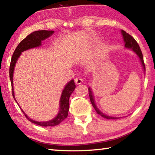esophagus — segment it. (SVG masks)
<instances>
[{
  "label": "esophagus",
  "mask_w": 155,
  "mask_h": 155,
  "mask_svg": "<svg viewBox=\"0 0 155 155\" xmlns=\"http://www.w3.org/2000/svg\"><path fill=\"white\" fill-rule=\"evenodd\" d=\"M74 81H75L76 85H80V84L82 83L83 79L81 78H75Z\"/></svg>",
  "instance_id": "esophagus-1"
}]
</instances>
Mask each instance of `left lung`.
Listing matches in <instances>:
<instances>
[{"mask_svg": "<svg viewBox=\"0 0 155 155\" xmlns=\"http://www.w3.org/2000/svg\"><path fill=\"white\" fill-rule=\"evenodd\" d=\"M121 33H122V35L123 37V40H124V41L125 48L127 49L131 50V51H132L133 52H134L135 53L137 54V56L139 57V59H140V61L141 64V66H142L143 69V72H145L146 68H145V65H144V62H143V54H142V52H141L140 46H139V45H138L137 42L135 41V39L133 38L132 36L130 35L129 34L126 33L124 31L121 30ZM88 90H89V96H90L91 103V104H92V106L94 107V109L96 110L97 114L101 115L102 117H103L106 119H113V120L114 119L115 120V119H118L121 117H120L111 116V115H107L102 112L101 110L98 108V107H97V105L96 104L95 99H94V94H93V91L90 87H88Z\"/></svg>", "mask_w": 155, "mask_h": 155, "instance_id": "obj_1", "label": "left lung"}]
</instances>
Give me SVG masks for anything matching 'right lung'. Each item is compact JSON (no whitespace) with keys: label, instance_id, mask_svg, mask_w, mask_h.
I'll return each mask as SVG.
<instances>
[{"label":"right lung","instance_id":"right-lung-1","mask_svg":"<svg viewBox=\"0 0 155 155\" xmlns=\"http://www.w3.org/2000/svg\"><path fill=\"white\" fill-rule=\"evenodd\" d=\"M54 32L53 31H45V30H41V31H34L32 33H31L30 35H28L27 38H25L22 41H20V43L18 44L13 54L12 60H11V64H10L9 68V78L10 81L12 83V95L15 101L18 103V102L15 98L14 95V83H13V76H14V72L15 69V64L18 59H19L20 56L21 55L22 52L27 50H29L31 48H38V47L41 46L42 44L41 42L42 41L45 40L46 39L48 38L49 37H51L52 35H53ZM76 85L74 83V80H71L69 81L66 85H65L64 90L62 91L61 98L59 100V112L57 115H56L54 118L52 120H48V121H44V122H38L33 120L31 118H30L28 115L25 114L24 111L22 110L23 114H25L26 117L29 120L30 122L34 123V124H38L39 126H41V127H54L59 124L62 121L66 118L68 117V111H69V98L70 96L71 95L72 93L75 90ZM19 105V104H18Z\"/></svg>","mask_w":155,"mask_h":155}]
</instances>
